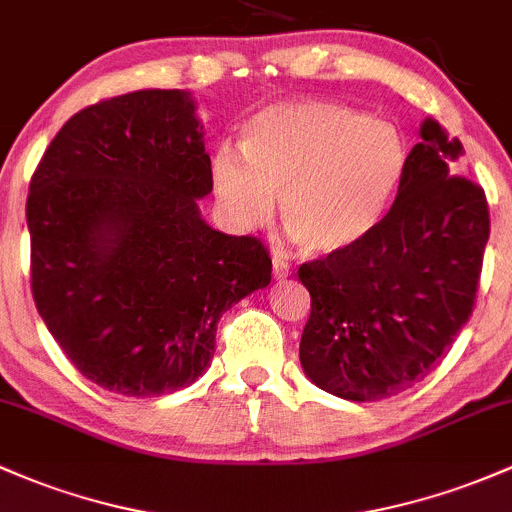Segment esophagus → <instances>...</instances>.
<instances>
[{
  "instance_id": "34e87169",
  "label": "esophagus",
  "mask_w": 512,
  "mask_h": 512,
  "mask_svg": "<svg viewBox=\"0 0 512 512\" xmlns=\"http://www.w3.org/2000/svg\"><path fill=\"white\" fill-rule=\"evenodd\" d=\"M290 276V266L283 261V258H273V278L285 280Z\"/></svg>"
}]
</instances>
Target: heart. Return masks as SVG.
I'll return each instance as SVG.
<instances>
[{"label": "heart", "mask_w": 512, "mask_h": 512, "mask_svg": "<svg viewBox=\"0 0 512 512\" xmlns=\"http://www.w3.org/2000/svg\"><path fill=\"white\" fill-rule=\"evenodd\" d=\"M410 146L386 119L324 100L278 102L241 129V156L219 148L212 185L241 229L276 210L312 256H339L373 236L403 190Z\"/></svg>", "instance_id": "b5f03b06"}]
</instances>
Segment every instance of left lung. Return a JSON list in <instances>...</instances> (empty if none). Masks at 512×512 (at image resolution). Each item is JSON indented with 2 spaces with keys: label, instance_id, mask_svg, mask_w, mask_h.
I'll use <instances>...</instances> for the list:
<instances>
[{
  "label": "left lung",
  "instance_id": "obj_1",
  "mask_svg": "<svg viewBox=\"0 0 512 512\" xmlns=\"http://www.w3.org/2000/svg\"><path fill=\"white\" fill-rule=\"evenodd\" d=\"M403 190L361 246L302 263L312 298L300 364L344 400H381L442 361L474 310L491 219L486 195L459 173V139L425 119Z\"/></svg>",
  "mask_w": 512,
  "mask_h": 512
}]
</instances>
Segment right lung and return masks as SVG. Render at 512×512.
I'll list each match as a JSON object with an SVG mask.
<instances>
[{
  "instance_id": "obj_1",
  "label": "right lung",
  "mask_w": 512,
  "mask_h": 512,
  "mask_svg": "<svg viewBox=\"0 0 512 512\" xmlns=\"http://www.w3.org/2000/svg\"><path fill=\"white\" fill-rule=\"evenodd\" d=\"M185 90H136L70 117L26 200L38 315L75 368L131 398L195 383L219 317L271 283L254 236L202 219L212 163Z\"/></svg>"
}]
</instances>
